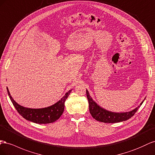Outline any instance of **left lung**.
I'll return each instance as SVG.
<instances>
[{"instance_id": "left-lung-1", "label": "left lung", "mask_w": 155, "mask_h": 155, "mask_svg": "<svg viewBox=\"0 0 155 155\" xmlns=\"http://www.w3.org/2000/svg\"><path fill=\"white\" fill-rule=\"evenodd\" d=\"M86 95L89 103V110L90 112L92 117H94L97 121L100 122L107 123H118L130 119L137 112V110L140 107V106L143 103V101L141 103L140 106L132 110L130 112H122V113H116L108 111L105 109L101 108L97 104L95 101L92 99L91 96L90 95L89 92L86 90Z\"/></svg>"}]
</instances>
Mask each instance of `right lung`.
<instances>
[{
    "label": "right lung",
    "mask_w": 155,
    "mask_h": 155,
    "mask_svg": "<svg viewBox=\"0 0 155 155\" xmlns=\"http://www.w3.org/2000/svg\"><path fill=\"white\" fill-rule=\"evenodd\" d=\"M7 90L8 94L10 97L12 103L21 116H23L26 120L38 123V124H47V123H53L58 120L64 112L65 101L70 94L71 91H72V90H71L66 93L65 95L58 102L51 106V107L43 108L34 109L25 108L17 104L10 95L8 87Z\"/></svg>",
    "instance_id": "add662e5"
}]
</instances>
